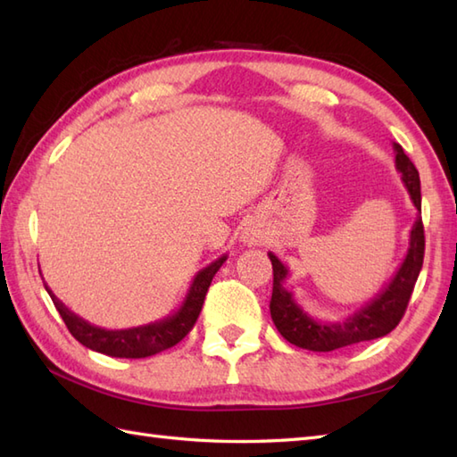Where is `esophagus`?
I'll return each mask as SVG.
<instances>
[{
    "instance_id": "1",
    "label": "esophagus",
    "mask_w": 457,
    "mask_h": 457,
    "mask_svg": "<svg viewBox=\"0 0 457 457\" xmlns=\"http://www.w3.org/2000/svg\"><path fill=\"white\" fill-rule=\"evenodd\" d=\"M241 241H244L245 245L249 247H255V245H263L265 244V231L261 229V226L257 223H251L244 229V234H241Z\"/></svg>"
}]
</instances>
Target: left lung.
<instances>
[{"label": "left lung", "instance_id": "left-lung-1", "mask_svg": "<svg viewBox=\"0 0 457 457\" xmlns=\"http://www.w3.org/2000/svg\"><path fill=\"white\" fill-rule=\"evenodd\" d=\"M395 167L401 172L406 190L411 194L414 208L420 212V177L412 161L406 157L399 143H393ZM273 263V296H270V318L287 342L295 344L310 352H334V349L353 345L369 339L383 337L399 326L404 310L409 306L411 295L420 275L424 261V226L419 216L412 223L409 249L403 263L396 269L381 293L375 295L365 306L355 310L353 314L339 320V322H324L310 316L300 306L293 293L285 287L288 277L287 265L275 253L269 251Z\"/></svg>", "mask_w": 457, "mask_h": 457}]
</instances>
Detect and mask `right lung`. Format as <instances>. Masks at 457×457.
<instances>
[{"instance_id":"right-lung-1","label":"right lung","mask_w":457,"mask_h":457,"mask_svg":"<svg viewBox=\"0 0 457 457\" xmlns=\"http://www.w3.org/2000/svg\"><path fill=\"white\" fill-rule=\"evenodd\" d=\"M226 259L228 255H221L208 267L198 270V275L194 277L188 293L182 300V304L174 310L172 314H169L162 320H157V322L125 328V329H105V328L86 322L84 318L74 314L71 308H66L61 300L54 296L53 290L46 287L45 278H43V285L46 288L48 296H51V300L54 303L58 314L62 316L68 332L79 339L82 345L92 349V352L105 353L110 357L141 359L177 345L180 339L190 332L192 326L196 324V320L200 316L204 298H206L212 278L218 273L220 267L226 263ZM38 273H41V270H38Z\"/></svg>"}]
</instances>
